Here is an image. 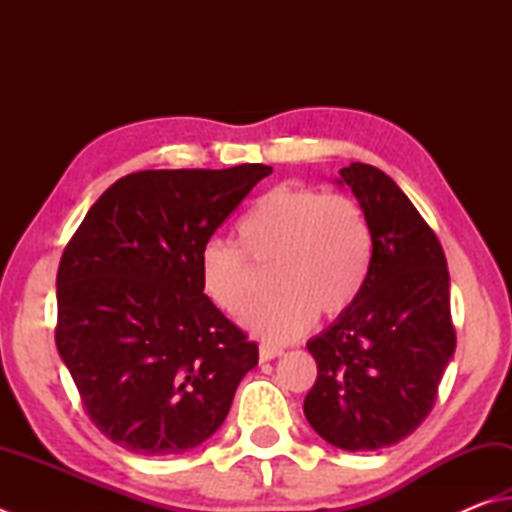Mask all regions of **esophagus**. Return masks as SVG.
I'll return each mask as SVG.
<instances>
[{
  "instance_id": "obj_1",
  "label": "esophagus",
  "mask_w": 512,
  "mask_h": 512,
  "mask_svg": "<svg viewBox=\"0 0 512 512\" xmlns=\"http://www.w3.org/2000/svg\"><path fill=\"white\" fill-rule=\"evenodd\" d=\"M260 361H272V359H278V356H283L285 352L281 350V347H272V345H260Z\"/></svg>"
}]
</instances>
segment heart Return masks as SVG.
Wrapping results in <instances>:
<instances>
[{"label":"heart","instance_id":"obj_1","mask_svg":"<svg viewBox=\"0 0 512 512\" xmlns=\"http://www.w3.org/2000/svg\"><path fill=\"white\" fill-rule=\"evenodd\" d=\"M238 246L211 240L200 252V287L209 303L240 316L254 298L256 267H272L278 292L245 316L265 343H292L321 312L334 318L361 294L372 260V229L345 194L276 187L260 196L236 227Z\"/></svg>","mask_w":512,"mask_h":512}]
</instances>
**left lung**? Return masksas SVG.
Returning <instances> with one entry per match:
<instances>
[{
  "mask_svg": "<svg viewBox=\"0 0 512 512\" xmlns=\"http://www.w3.org/2000/svg\"><path fill=\"white\" fill-rule=\"evenodd\" d=\"M339 173L370 223L372 260L350 310L307 343L318 376L303 412L332 446L370 452L428 417L457 336L435 231L381 169L352 162Z\"/></svg>",
  "mask_w": 512,
  "mask_h": 512,
  "instance_id": "obj_1",
  "label": "left lung"
}]
</instances>
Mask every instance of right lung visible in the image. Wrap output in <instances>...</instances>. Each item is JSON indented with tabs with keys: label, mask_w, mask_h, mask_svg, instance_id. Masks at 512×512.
<instances>
[{
	"label": "right lung",
	"mask_w": 512,
	"mask_h": 512,
	"mask_svg": "<svg viewBox=\"0 0 512 512\" xmlns=\"http://www.w3.org/2000/svg\"><path fill=\"white\" fill-rule=\"evenodd\" d=\"M267 165L151 169L104 191L57 269L55 343L104 437L180 455L223 426L258 345L209 303L202 247Z\"/></svg>",
	"instance_id": "add662e5"
}]
</instances>
